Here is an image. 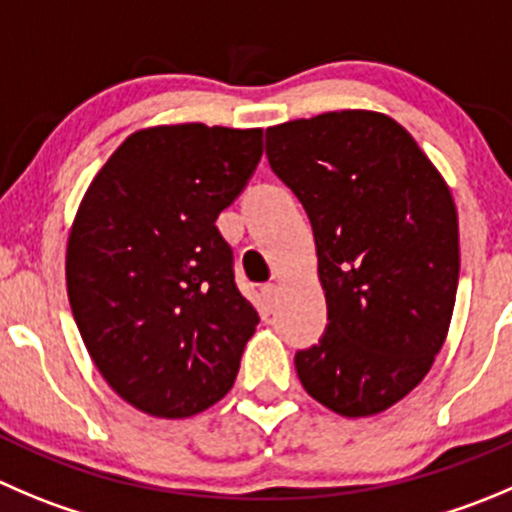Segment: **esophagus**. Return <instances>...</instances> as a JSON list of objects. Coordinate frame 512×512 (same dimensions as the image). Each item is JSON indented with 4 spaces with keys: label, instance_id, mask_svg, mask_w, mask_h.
<instances>
[{
    "label": "esophagus",
    "instance_id": "esophagus-1",
    "mask_svg": "<svg viewBox=\"0 0 512 512\" xmlns=\"http://www.w3.org/2000/svg\"><path fill=\"white\" fill-rule=\"evenodd\" d=\"M261 296H264L266 304L274 306L276 299H279V286H276V284H264V286H261Z\"/></svg>",
    "mask_w": 512,
    "mask_h": 512
}]
</instances>
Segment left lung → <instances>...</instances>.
I'll list each match as a JSON object with an SVG mask.
<instances>
[{
	"label": "left lung",
	"mask_w": 512,
	"mask_h": 512,
	"mask_svg": "<svg viewBox=\"0 0 512 512\" xmlns=\"http://www.w3.org/2000/svg\"><path fill=\"white\" fill-rule=\"evenodd\" d=\"M266 155L309 216L326 296V332L296 352V374L339 415L384 412L425 379L450 329V188L402 125L369 110L274 125Z\"/></svg>",
	"instance_id": "8db88e82"
}]
</instances>
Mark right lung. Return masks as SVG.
<instances>
[{
  "label": "right lung",
  "mask_w": 512,
  "mask_h": 512,
  "mask_svg": "<svg viewBox=\"0 0 512 512\" xmlns=\"http://www.w3.org/2000/svg\"><path fill=\"white\" fill-rule=\"evenodd\" d=\"M264 153L261 130L158 125L87 188L67 238V296L92 362L140 412L180 420L233 387L259 314L216 228Z\"/></svg>",
  "instance_id": "add662e5"
}]
</instances>
